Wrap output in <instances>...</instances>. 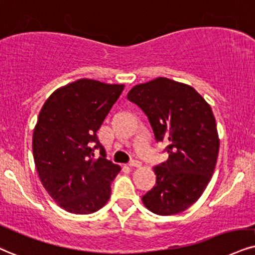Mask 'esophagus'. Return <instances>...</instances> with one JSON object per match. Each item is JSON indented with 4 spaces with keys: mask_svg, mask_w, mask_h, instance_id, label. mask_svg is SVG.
Masks as SVG:
<instances>
[{
    "mask_svg": "<svg viewBox=\"0 0 255 255\" xmlns=\"http://www.w3.org/2000/svg\"><path fill=\"white\" fill-rule=\"evenodd\" d=\"M140 165H142V163L137 161V159H132V161L128 162V166H137V168H139Z\"/></svg>",
    "mask_w": 255,
    "mask_h": 255,
    "instance_id": "34e87169",
    "label": "esophagus"
}]
</instances>
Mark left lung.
I'll return each instance as SVG.
<instances>
[{
  "instance_id": "1",
  "label": "left lung",
  "mask_w": 255,
  "mask_h": 255,
  "mask_svg": "<svg viewBox=\"0 0 255 255\" xmlns=\"http://www.w3.org/2000/svg\"><path fill=\"white\" fill-rule=\"evenodd\" d=\"M128 99L149 119L156 142H168L166 162L153 168L156 185L142 197L157 215H174L194 204L206 189L219 155L212 108L189 85L157 78L136 85Z\"/></svg>"
}]
</instances>
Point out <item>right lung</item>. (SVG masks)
Returning a JSON list of instances; mask_svg holds the SVG:
<instances>
[{
    "mask_svg": "<svg viewBox=\"0 0 255 255\" xmlns=\"http://www.w3.org/2000/svg\"><path fill=\"white\" fill-rule=\"evenodd\" d=\"M123 90L124 85L80 79L53 92L41 109L34 162L47 193L66 212L91 214L110 199L121 168L106 159L97 131Z\"/></svg>",
    "mask_w": 255,
    "mask_h": 255,
    "instance_id": "right-lung-1",
    "label": "right lung"
}]
</instances>
